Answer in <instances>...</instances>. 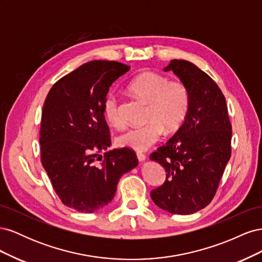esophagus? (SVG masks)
Returning a JSON list of instances; mask_svg holds the SVG:
<instances>
[{"label":"esophagus","instance_id":"obj_1","mask_svg":"<svg viewBox=\"0 0 262 262\" xmlns=\"http://www.w3.org/2000/svg\"><path fill=\"white\" fill-rule=\"evenodd\" d=\"M137 157H138L139 162H144L146 160V156L143 153H137Z\"/></svg>","mask_w":262,"mask_h":262}]
</instances>
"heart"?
I'll use <instances>...</instances> for the list:
<instances>
[{"mask_svg":"<svg viewBox=\"0 0 262 262\" xmlns=\"http://www.w3.org/2000/svg\"><path fill=\"white\" fill-rule=\"evenodd\" d=\"M129 91L147 104L144 124L132 126L117 138L120 147L145 150L162 138L164 129L173 132L186 120L190 93L181 81H169L165 75L144 72L134 77L129 84ZM119 97L114 92L106 95L102 102V113L110 125L121 128L123 119L120 115Z\"/></svg>","mask_w":262,"mask_h":262,"instance_id":"b5f03b06","label":"heart"}]
</instances>
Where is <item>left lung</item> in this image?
I'll use <instances>...</instances> for the list:
<instances>
[{
    "label": "left lung",
    "instance_id": "8db88e82",
    "mask_svg": "<svg viewBox=\"0 0 262 262\" xmlns=\"http://www.w3.org/2000/svg\"><path fill=\"white\" fill-rule=\"evenodd\" d=\"M164 71H172L187 85L190 106L178 131L149 156L166 170L165 182L150 198L164 211L186 215L207 207L215 195L231 158L232 124L224 95L207 73L177 59Z\"/></svg>",
    "mask_w": 262,
    "mask_h": 262
}]
</instances>
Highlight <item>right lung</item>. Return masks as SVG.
Here are the masks:
<instances>
[{"mask_svg":"<svg viewBox=\"0 0 262 262\" xmlns=\"http://www.w3.org/2000/svg\"><path fill=\"white\" fill-rule=\"evenodd\" d=\"M129 70L116 61L87 62L60 78L45 100L41 164L61 202L78 212L104 208L114 199L120 177L138 165L136 153L126 147L98 155L112 144L102 102L109 87Z\"/></svg>","mask_w":262,"mask_h":262,"instance_id":"right-lung-1","label":"right lung"}]
</instances>
